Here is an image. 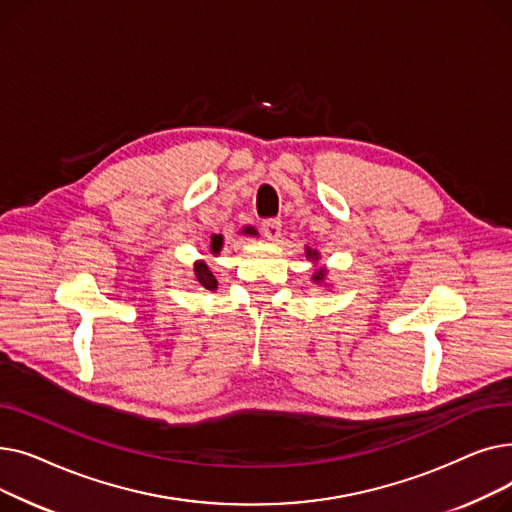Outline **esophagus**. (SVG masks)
I'll return each mask as SVG.
<instances>
[{
	"mask_svg": "<svg viewBox=\"0 0 512 512\" xmlns=\"http://www.w3.org/2000/svg\"><path fill=\"white\" fill-rule=\"evenodd\" d=\"M261 232L267 240H278L282 236V222L280 220H265L261 224Z\"/></svg>",
	"mask_w": 512,
	"mask_h": 512,
	"instance_id": "esophagus-1",
	"label": "esophagus"
}]
</instances>
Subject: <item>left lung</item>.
Returning a JSON list of instances; mask_svg holds the SVG:
<instances>
[{"instance_id":"1","label":"left lung","mask_w":512,"mask_h":512,"mask_svg":"<svg viewBox=\"0 0 512 512\" xmlns=\"http://www.w3.org/2000/svg\"><path fill=\"white\" fill-rule=\"evenodd\" d=\"M305 257L307 261L313 263V274H311V280L313 284H324L326 286V280H328V267L321 265V253L317 249H311L309 245H305Z\"/></svg>"}]
</instances>
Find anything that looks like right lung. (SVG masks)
<instances>
[{"mask_svg":"<svg viewBox=\"0 0 512 512\" xmlns=\"http://www.w3.org/2000/svg\"><path fill=\"white\" fill-rule=\"evenodd\" d=\"M238 232L242 236H259L255 226H242ZM224 245H226L224 234H211V240H209V253H211V257H218L222 253ZM193 280H195V286H201L205 290H215V288H218V280H215V276L209 270V265H207L205 259H197L193 263Z\"/></svg>","mask_w":512,"mask_h":512,"instance_id":"right-lung-1","label":"right lung"}]
</instances>
